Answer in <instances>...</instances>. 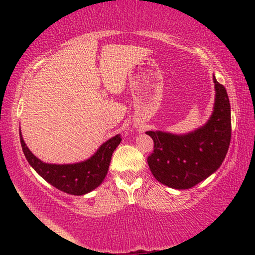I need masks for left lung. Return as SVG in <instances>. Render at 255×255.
I'll use <instances>...</instances> for the list:
<instances>
[{"instance_id": "1", "label": "left lung", "mask_w": 255, "mask_h": 255, "mask_svg": "<svg viewBox=\"0 0 255 255\" xmlns=\"http://www.w3.org/2000/svg\"><path fill=\"white\" fill-rule=\"evenodd\" d=\"M215 83L213 115L204 126L184 135L146 131L154 141L147 157L152 174L158 182L173 189H190L218 170L231 143V105L226 89Z\"/></svg>"}]
</instances>
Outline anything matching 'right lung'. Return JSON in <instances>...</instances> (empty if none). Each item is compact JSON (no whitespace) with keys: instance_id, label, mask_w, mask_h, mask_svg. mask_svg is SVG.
<instances>
[{"instance_id":"obj_1","label":"right lung","mask_w":255,"mask_h":255,"mask_svg":"<svg viewBox=\"0 0 255 255\" xmlns=\"http://www.w3.org/2000/svg\"><path fill=\"white\" fill-rule=\"evenodd\" d=\"M20 141L25 158L34 171L56 189L74 196H83L98 188L109 170L114 150L122 141L116 135L103 143L91 157L74 164H48L30 152L20 131Z\"/></svg>"}]
</instances>
